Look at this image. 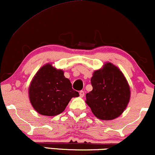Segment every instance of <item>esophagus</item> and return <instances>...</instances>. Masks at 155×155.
<instances>
[{"instance_id":"34e87169","label":"esophagus","mask_w":155,"mask_h":155,"mask_svg":"<svg viewBox=\"0 0 155 155\" xmlns=\"http://www.w3.org/2000/svg\"><path fill=\"white\" fill-rule=\"evenodd\" d=\"M84 95H85V93H84L83 91H80V96H81V97H83Z\"/></svg>"}]
</instances>
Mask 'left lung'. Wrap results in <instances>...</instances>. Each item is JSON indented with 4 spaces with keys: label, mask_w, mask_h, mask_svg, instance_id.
<instances>
[{
    "label": "left lung",
    "mask_w": 155,
    "mask_h": 155,
    "mask_svg": "<svg viewBox=\"0 0 155 155\" xmlns=\"http://www.w3.org/2000/svg\"><path fill=\"white\" fill-rule=\"evenodd\" d=\"M93 90L86 94V103L100 119L112 120L127 108L130 88L121 71L111 63L96 70L91 78Z\"/></svg>",
    "instance_id": "8db88e82"
}]
</instances>
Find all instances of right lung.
Segmentation results:
<instances>
[{
  "label": "right lung",
  "mask_w": 155,
  "mask_h": 155,
  "mask_svg": "<svg viewBox=\"0 0 155 155\" xmlns=\"http://www.w3.org/2000/svg\"><path fill=\"white\" fill-rule=\"evenodd\" d=\"M29 98L34 108L44 116H56L64 111L70 99L79 93L72 89L62 70L50 64L37 72L29 87Z\"/></svg>",
  "instance_id": "add662e5"
}]
</instances>
